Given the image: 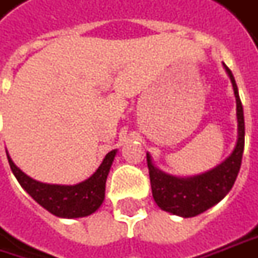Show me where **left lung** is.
I'll use <instances>...</instances> for the list:
<instances>
[{"instance_id": "8db88e82", "label": "left lung", "mask_w": 258, "mask_h": 258, "mask_svg": "<svg viewBox=\"0 0 258 258\" xmlns=\"http://www.w3.org/2000/svg\"><path fill=\"white\" fill-rule=\"evenodd\" d=\"M224 67L234 90L238 121V138L231 156L207 173L188 178H180L160 171L151 163L150 154H147V165L154 201L160 209L173 213L175 216L194 217L216 206L234 185L241 167L244 151V114L233 73L227 66Z\"/></svg>"}]
</instances>
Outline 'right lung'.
Segmentation results:
<instances>
[{"instance_id":"right-lung-1","label":"right lung","mask_w":258,"mask_h":258,"mask_svg":"<svg viewBox=\"0 0 258 258\" xmlns=\"http://www.w3.org/2000/svg\"><path fill=\"white\" fill-rule=\"evenodd\" d=\"M115 153L117 150L110 151L97 171L88 180L76 185H57L35 181L14 164L11 157L8 154L7 157L15 178L40 206L57 217L78 218L90 216L100 209L105 197V181Z\"/></svg>"}]
</instances>
